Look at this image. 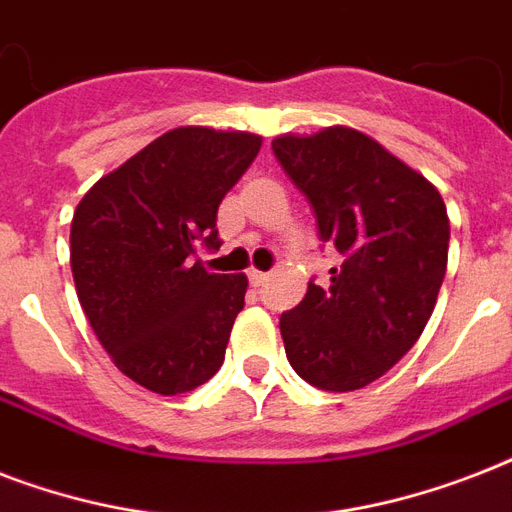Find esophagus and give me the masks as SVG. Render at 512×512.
<instances>
[{
	"instance_id": "1",
	"label": "esophagus",
	"mask_w": 512,
	"mask_h": 512,
	"mask_svg": "<svg viewBox=\"0 0 512 512\" xmlns=\"http://www.w3.org/2000/svg\"><path fill=\"white\" fill-rule=\"evenodd\" d=\"M265 281H268V273L255 271V268H252V271H249V284H252V287H263Z\"/></svg>"
}]
</instances>
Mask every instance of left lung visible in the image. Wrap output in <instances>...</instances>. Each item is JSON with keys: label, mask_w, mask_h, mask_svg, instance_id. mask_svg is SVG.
I'll return each mask as SVG.
<instances>
[{"label": "left lung", "mask_w": 512, "mask_h": 512, "mask_svg": "<svg viewBox=\"0 0 512 512\" xmlns=\"http://www.w3.org/2000/svg\"><path fill=\"white\" fill-rule=\"evenodd\" d=\"M273 154L308 196L321 241L345 260L281 313L292 369L321 390H358L420 340L449 255V215L428 177L353 127L276 135Z\"/></svg>", "instance_id": "1"}]
</instances>
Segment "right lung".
I'll return each instance as SVG.
<instances>
[{"mask_svg": "<svg viewBox=\"0 0 512 512\" xmlns=\"http://www.w3.org/2000/svg\"><path fill=\"white\" fill-rule=\"evenodd\" d=\"M263 138L255 132L175 127L76 204L71 273L92 332L122 374L177 396L223 366L247 276L193 260L220 247L217 207Z\"/></svg>", "mask_w": 512, "mask_h": 512, "instance_id": "obj_1", "label": "right lung"}]
</instances>
